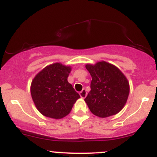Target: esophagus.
<instances>
[{"instance_id":"34e87169","label":"esophagus","mask_w":157,"mask_h":157,"mask_svg":"<svg viewBox=\"0 0 157 157\" xmlns=\"http://www.w3.org/2000/svg\"><path fill=\"white\" fill-rule=\"evenodd\" d=\"M86 94H87V93H86V90H85V89H83V90H82V91L80 93V97L83 98V99H84V98L86 97Z\"/></svg>"}]
</instances>
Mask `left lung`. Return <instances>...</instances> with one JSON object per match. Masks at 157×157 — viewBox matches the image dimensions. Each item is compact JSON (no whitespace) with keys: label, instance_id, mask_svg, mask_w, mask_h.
Segmentation results:
<instances>
[{"label":"left lung","instance_id":"obj_1","mask_svg":"<svg viewBox=\"0 0 157 157\" xmlns=\"http://www.w3.org/2000/svg\"><path fill=\"white\" fill-rule=\"evenodd\" d=\"M86 67L92 77L91 90L84 99L90 112L100 118L119 112L129 95V83L124 74L105 61L87 64Z\"/></svg>","mask_w":157,"mask_h":157}]
</instances>
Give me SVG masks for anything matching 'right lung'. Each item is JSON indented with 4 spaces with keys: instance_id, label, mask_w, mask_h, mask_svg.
Segmentation results:
<instances>
[{
    "instance_id": "add662e5",
    "label": "right lung",
    "mask_w": 157,
    "mask_h": 157,
    "mask_svg": "<svg viewBox=\"0 0 157 157\" xmlns=\"http://www.w3.org/2000/svg\"><path fill=\"white\" fill-rule=\"evenodd\" d=\"M71 67L60 63L41 71L32 82L31 95L43 115L60 119L68 115L80 95L67 81Z\"/></svg>"
}]
</instances>
